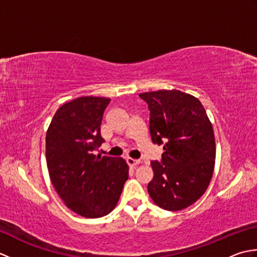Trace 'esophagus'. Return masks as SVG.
Masks as SVG:
<instances>
[{"mask_svg":"<svg viewBox=\"0 0 257 257\" xmlns=\"http://www.w3.org/2000/svg\"><path fill=\"white\" fill-rule=\"evenodd\" d=\"M127 163H128L130 167H136V166L139 165L140 160H136V159H133V158H128Z\"/></svg>","mask_w":257,"mask_h":257,"instance_id":"1","label":"esophagus"}]
</instances>
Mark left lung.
Segmentation results:
<instances>
[{
    "instance_id": "left-lung-1",
    "label": "left lung",
    "mask_w": 257,
    "mask_h": 257,
    "mask_svg": "<svg viewBox=\"0 0 257 257\" xmlns=\"http://www.w3.org/2000/svg\"><path fill=\"white\" fill-rule=\"evenodd\" d=\"M150 110L154 144L162 145L161 162L151 161L148 192L155 203L179 211L198 201L209 187L215 163L213 127L201 101L177 89L139 94Z\"/></svg>"
}]
</instances>
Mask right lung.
Segmentation results:
<instances>
[{
    "label": "right lung",
    "instance_id": "add662e5",
    "mask_svg": "<svg viewBox=\"0 0 257 257\" xmlns=\"http://www.w3.org/2000/svg\"><path fill=\"white\" fill-rule=\"evenodd\" d=\"M109 101L85 96L64 103L46 133V162L54 188L68 209L88 219L114 209L128 179L122 158L92 154L105 141L100 124Z\"/></svg>",
    "mask_w": 257,
    "mask_h": 257
}]
</instances>
